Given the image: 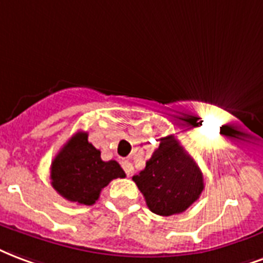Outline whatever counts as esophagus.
Returning a JSON list of instances; mask_svg holds the SVG:
<instances>
[{
    "label": "esophagus",
    "mask_w": 263,
    "mask_h": 263,
    "mask_svg": "<svg viewBox=\"0 0 263 263\" xmlns=\"http://www.w3.org/2000/svg\"><path fill=\"white\" fill-rule=\"evenodd\" d=\"M122 166H123L124 172H126V175H127V176H132V175H133L134 166H133V163H132V162L123 161V162H122Z\"/></svg>",
    "instance_id": "obj_1"
}]
</instances>
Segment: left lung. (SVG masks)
I'll use <instances>...</instances> for the list:
<instances>
[{"instance_id":"left-lung-1","label":"left lung","mask_w":263,"mask_h":263,"mask_svg":"<svg viewBox=\"0 0 263 263\" xmlns=\"http://www.w3.org/2000/svg\"><path fill=\"white\" fill-rule=\"evenodd\" d=\"M133 180L151 212L161 216L184 212L204 190L202 172L175 136L162 137L145 169Z\"/></svg>"}]
</instances>
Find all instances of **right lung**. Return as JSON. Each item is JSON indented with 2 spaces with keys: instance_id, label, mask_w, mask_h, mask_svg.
Segmentation results:
<instances>
[{
  "instance_id": "1",
  "label": "right lung",
  "mask_w": 263,
  "mask_h": 263,
  "mask_svg": "<svg viewBox=\"0 0 263 263\" xmlns=\"http://www.w3.org/2000/svg\"><path fill=\"white\" fill-rule=\"evenodd\" d=\"M126 173L116 161H102L101 151L78 132L61 148L51 163V184L59 195L79 205H92L110 180Z\"/></svg>"
}]
</instances>
